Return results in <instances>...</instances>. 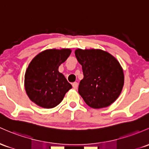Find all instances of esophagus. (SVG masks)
I'll return each instance as SVG.
<instances>
[{
	"label": "esophagus",
	"instance_id": "esophagus-1",
	"mask_svg": "<svg viewBox=\"0 0 149 149\" xmlns=\"http://www.w3.org/2000/svg\"><path fill=\"white\" fill-rule=\"evenodd\" d=\"M78 86V83L77 82H74L72 83V86H73V88H74V89H77Z\"/></svg>",
	"mask_w": 149,
	"mask_h": 149
}]
</instances>
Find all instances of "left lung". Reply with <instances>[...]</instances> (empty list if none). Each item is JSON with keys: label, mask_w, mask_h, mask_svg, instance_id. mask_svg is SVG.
Here are the masks:
<instances>
[{"label": "left lung", "mask_w": 149, "mask_h": 149, "mask_svg": "<svg viewBox=\"0 0 149 149\" xmlns=\"http://www.w3.org/2000/svg\"><path fill=\"white\" fill-rule=\"evenodd\" d=\"M76 57L82 66L83 78L78 93L92 108L106 107L114 102L122 92L124 73L120 63L100 49H77Z\"/></svg>", "instance_id": "left-lung-1"}]
</instances>
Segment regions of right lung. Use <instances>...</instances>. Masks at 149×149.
Segmentation results:
<instances>
[{
  "label": "right lung",
  "instance_id": "add662e5",
  "mask_svg": "<svg viewBox=\"0 0 149 149\" xmlns=\"http://www.w3.org/2000/svg\"><path fill=\"white\" fill-rule=\"evenodd\" d=\"M68 49H48L37 55L24 76V87L29 99L44 108L58 105L72 88L58 67L71 54Z\"/></svg>",
  "mask_w": 149,
  "mask_h": 149
}]
</instances>
